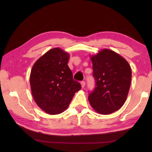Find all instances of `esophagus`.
<instances>
[{"instance_id": "obj_1", "label": "esophagus", "mask_w": 152, "mask_h": 152, "mask_svg": "<svg viewBox=\"0 0 152 152\" xmlns=\"http://www.w3.org/2000/svg\"><path fill=\"white\" fill-rule=\"evenodd\" d=\"M80 84H81L82 88H84V86H85V85H86V82H84V81H82L80 82Z\"/></svg>"}]
</instances>
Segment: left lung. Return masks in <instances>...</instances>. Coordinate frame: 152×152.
<instances>
[{
  "instance_id": "obj_1",
  "label": "left lung",
  "mask_w": 152,
  "mask_h": 152,
  "mask_svg": "<svg viewBox=\"0 0 152 152\" xmlns=\"http://www.w3.org/2000/svg\"><path fill=\"white\" fill-rule=\"evenodd\" d=\"M90 57L96 87L89 94V102L99 114H111L119 110L127 99L132 69L124 58L109 49H103Z\"/></svg>"
}]
</instances>
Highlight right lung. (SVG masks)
<instances>
[{"mask_svg":"<svg viewBox=\"0 0 152 152\" xmlns=\"http://www.w3.org/2000/svg\"><path fill=\"white\" fill-rule=\"evenodd\" d=\"M70 54L59 48L47 51L35 61L30 74L33 99L41 109L57 115L68 107L80 84L73 80L68 62Z\"/></svg>","mask_w":152,"mask_h":152,"instance_id":"add662e5","label":"right lung"}]
</instances>
